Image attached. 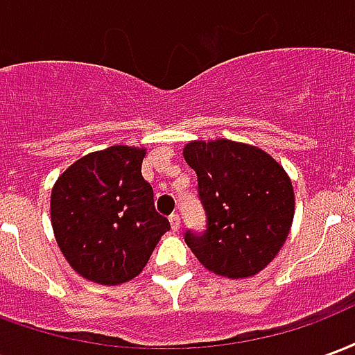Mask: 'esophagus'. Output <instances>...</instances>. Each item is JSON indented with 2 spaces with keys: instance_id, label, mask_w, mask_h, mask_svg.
<instances>
[{
  "instance_id": "1",
  "label": "esophagus",
  "mask_w": 355,
  "mask_h": 355,
  "mask_svg": "<svg viewBox=\"0 0 355 355\" xmlns=\"http://www.w3.org/2000/svg\"><path fill=\"white\" fill-rule=\"evenodd\" d=\"M169 223H171V228H173V232L180 230V216H178V215H171Z\"/></svg>"
}]
</instances>
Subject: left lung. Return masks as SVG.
Segmentation results:
<instances>
[{
    "mask_svg": "<svg viewBox=\"0 0 355 355\" xmlns=\"http://www.w3.org/2000/svg\"><path fill=\"white\" fill-rule=\"evenodd\" d=\"M182 155L198 175L207 215V230L186 232V245L213 274L257 275L282 251L293 226L287 171L261 148L228 139L192 140Z\"/></svg>",
    "mask_w": 355,
    "mask_h": 355,
    "instance_id": "left-lung-1",
    "label": "left lung"
}]
</instances>
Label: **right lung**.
<instances>
[{"label": "right lung", "mask_w": 355, "mask_h": 355, "mask_svg": "<svg viewBox=\"0 0 355 355\" xmlns=\"http://www.w3.org/2000/svg\"><path fill=\"white\" fill-rule=\"evenodd\" d=\"M146 148L110 146L73 162L51 190V224L60 253L89 282L137 277L169 232L142 178Z\"/></svg>", "instance_id": "1"}]
</instances>
